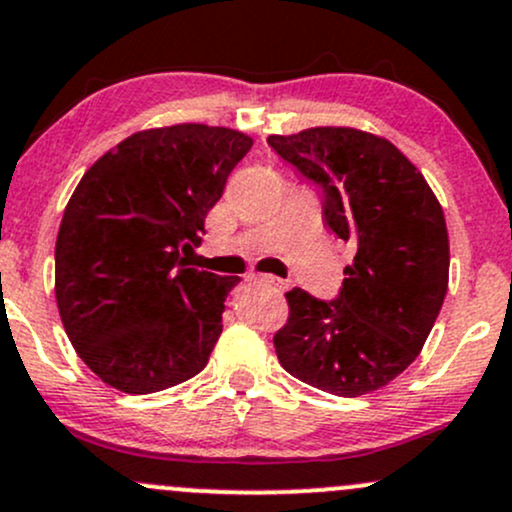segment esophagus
<instances>
[{
	"label": "esophagus",
	"mask_w": 512,
	"mask_h": 512,
	"mask_svg": "<svg viewBox=\"0 0 512 512\" xmlns=\"http://www.w3.org/2000/svg\"><path fill=\"white\" fill-rule=\"evenodd\" d=\"M247 282H252V284H262V287H272V289H277V292H284V289H287V284L282 282V279H277V277H272V274H247Z\"/></svg>",
	"instance_id": "obj_1"
}]
</instances>
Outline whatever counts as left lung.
Instances as JSON below:
<instances>
[{
	"label": "left lung",
	"mask_w": 512,
	"mask_h": 512,
	"mask_svg": "<svg viewBox=\"0 0 512 512\" xmlns=\"http://www.w3.org/2000/svg\"><path fill=\"white\" fill-rule=\"evenodd\" d=\"M267 144L319 188L324 223L353 242L336 299L287 292L274 333L282 368L338 397L380 390L417 358L449 287L444 211L417 166L353 127L272 134Z\"/></svg>",
	"instance_id": "obj_1"
}]
</instances>
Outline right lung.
Instances as JSON below:
<instances>
[{"instance_id":"add662e5","label":"right lung","mask_w":512,"mask_h":512,"mask_svg":"<svg viewBox=\"0 0 512 512\" xmlns=\"http://www.w3.org/2000/svg\"><path fill=\"white\" fill-rule=\"evenodd\" d=\"M252 139L228 127L144 129L85 171L56 240V301L83 363L149 395L201 373L240 277L188 267Z\"/></svg>"}]
</instances>
